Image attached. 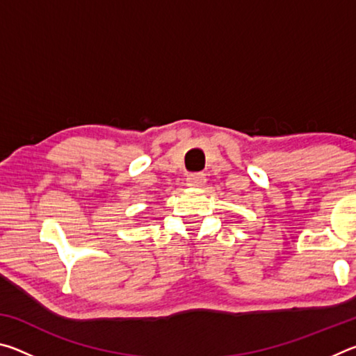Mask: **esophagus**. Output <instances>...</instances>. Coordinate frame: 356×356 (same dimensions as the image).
<instances>
[{
	"mask_svg": "<svg viewBox=\"0 0 356 356\" xmlns=\"http://www.w3.org/2000/svg\"><path fill=\"white\" fill-rule=\"evenodd\" d=\"M206 174L204 172H190L188 176H186V185L190 186H202L206 184Z\"/></svg>",
	"mask_w": 356,
	"mask_h": 356,
	"instance_id": "1",
	"label": "esophagus"
}]
</instances>
